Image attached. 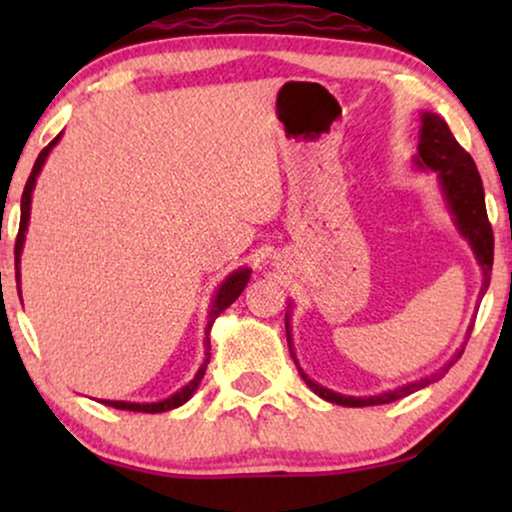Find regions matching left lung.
<instances>
[{
    "label": "left lung",
    "instance_id": "8db88e82",
    "mask_svg": "<svg viewBox=\"0 0 512 512\" xmlns=\"http://www.w3.org/2000/svg\"><path fill=\"white\" fill-rule=\"evenodd\" d=\"M415 163L426 170H433L438 174L440 188H443L445 202L450 207L454 216V223H457L459 233L466 237L468 244H471L475 258H478L482 268V286H480V298L485 296L489 279H492V263H494V233L492 226H489L487 219V207H485V191H482V179L478 174V167H475L473 158L461 149L457 139L447 128V123L438 114H431V111H424L422 114V130H419V146H417V158ZM473 331V324L468 326L466 340ZM286 340H289V349L293 361H296V354H293L291 347V331H289V314H286ZM466 345V342H464ZM464 345H461L450 361L445 363L438 373L426 375L422 380L403 384L394 391H384L380 396H342L335 394V391L321 387L314 380H310L303 373V368L298 366V373L303 377L307 387H310L314 394L324 398V401L347 405V408H366V405H384L391 401H398V398L410 396L412 391L429 387L431 382H438L447 370H450L454 363L461 359L464 354Z\"/></svg>",
    "mask_w": 512,
    "mask_h": 512
}]
</instances>
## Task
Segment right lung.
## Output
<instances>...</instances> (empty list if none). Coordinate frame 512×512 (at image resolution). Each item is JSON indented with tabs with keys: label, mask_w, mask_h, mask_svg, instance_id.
<instances>
[{
	"label": "right lung",
	"mask_w": 512,
	"mask_h": 512,
	"mask_svg": "<svg viewBox=\"0 0 512 512\" xmlns=\"http://www.w3.org/2000/svg\"><path fill=\"white\" fill-rule=\"evenodd\" d=\"M60 135L53 139L51 144L46 146L44 151L39 153L37 163H34L32 167V174L30 179H27L25 184V191H23V198H20V228H18V237H16V282H20V254H23V244H25V230H27V221H30V205H32V191H34V184H37V177L41 172V167H44L48 153H51V149L55 144H58ZM251 277V270L249 268H240L235 270L233 275L226 277V282H223L219 286V291H216V296L212 300V307H209V314H207V328H205V361H202V366L198 373H195V377L191 382L186 384V387H181L177 394H172L170 398H165V401H158V403H128V401H102L104 405H111V408L116 410H130V412H167L172 408H179V405H184L188 398H191L195 394V389L200 387L202 377H205V370H207V363H209V349H212V345H209V328H212L214 319L219 317V314L226 310L228 305H233L237 296L244 291V286H247ZM20 291V289H18Z\"/></svg>",
	"instance_id": "right-lung-1"
}]
</instances>
